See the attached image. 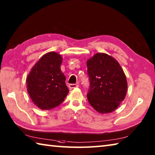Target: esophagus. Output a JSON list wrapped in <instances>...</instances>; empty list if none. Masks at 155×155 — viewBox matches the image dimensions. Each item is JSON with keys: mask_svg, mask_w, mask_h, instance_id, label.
I'll return each mask as SVG.
<instances>
[{"mask_svg": "<svg viewBox=\"0 0 155 155\" xmlns=\"http://www.w3.org/2000/svg\"><path fill=\"white\" fill-rule=\"evenodd\" d=\"M79 86L76 84H71L69 85V87L70 89H73V88H75V87H78Z\"/></svg>", "mask_w": 155, "mask_h": 155, "instance_id": "1", "label": "esophagus"}]
</instances>
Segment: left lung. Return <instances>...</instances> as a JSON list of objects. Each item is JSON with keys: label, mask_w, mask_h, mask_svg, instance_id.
<instances>
[{"label": "left lung", "mask_w": 155, "mask_h": 155, "mask_svg": "<svg viewBox=\"0 0 155 155\" xmlns=\"http://www.w3.org/2000/svg\"><path fill=\"white\" fill-rule=\"evenodd\" d=\"M90 89L87 98L90 105L101 114L113 112L126 96V76L115 59L97 53L87 61Z\"/></svg>", "instance_id": "1"}]
</instances>
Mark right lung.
<instances>
[{
  "instance_id": "obj_1",
  "label": "right lung",
  "mask_w": 155,
  "mask_h": 155,
  "mask_svg": "<svg viewBox=\"0 0 155 155\" xmlns=\"http://www.w3.org/2000/svg\"><path fill=\"white\" fill-rule=\"evenodd\" d=\"M63 58L55 52L44 54L31 68L26 86L34 104L42 110L59 106L69 93L65 76L61 70Z\"/></svg>"
}]
</instances>
